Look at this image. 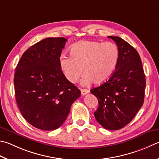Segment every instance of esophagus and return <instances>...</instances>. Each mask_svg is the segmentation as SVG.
<instances>
[{"label": "esophagus", "mask_w": 159, "mask_h": 159, "mask_svg": "<svg viewBox=\"0 0 159 159\" xmlns=\"http://www.w3.org/2000/svg\"><path fill=\"white\" fill-rule=\"evenodd\" d=\"M80 92H81V94L82 95H85L86 94H88L89 92V90L87 89H80Z\"/></svg>", "instance_id": "34e87169"}]
</instances>
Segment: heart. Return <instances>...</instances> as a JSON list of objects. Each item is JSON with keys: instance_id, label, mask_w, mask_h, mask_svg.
Instances as JSON below:
<instances>
[{"instance_id": "heart-1", "label": "heart", "mask_w": 159, "mask_h": 159, "mask_svg": "<svg viewBox=\"0 0 159 159\" xmlns=\"http://www.w3.org/2000/svg\"><path fill=\"white\" fill-rule=\"evenodd\" d=\"M70 56L62 55L59 60L60 69L69 81L76 83L84 71L83 85L92 81L101 84L113 74L119 59V48L111 42L81 41L71 46Z\"/></svg>"}]
</instances>
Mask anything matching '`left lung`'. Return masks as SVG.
Instances as JSON below:
<instances>
[{"instance_id": "obj_1", "label": "left lung", "mask_w": 159, "mask_h": 159, "mask_svg": "<svg viewBox=\"0 0 159 159\" xmlns=\"http://www.w3.org/2000/svg\"><path fill=\"white\" fill-rule=\"evenodd\" d=\"M108 37L119 48L116 68L108 80L90 92L99 102L94 113L97 122L106 129L118 130L131 122L142 107L146 80L138 51L119 37Z\"/></svg>"}]
</instances>
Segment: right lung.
Returning a JSON list of instances; mask_svg holds the SVG:
<instances>
[{
    "mask_svg": "<svg viewBox=\"0 0 159 159\" xmlns=\"http://www.w3.org/2000/svg\"><path fill=\"white\" fill-rule=\"evenodd\" d=\"M67 40L48 37L22 55L14 77L16 103L23 117L44 131L59 128L80 91L65 77L59 60Z\"/></svg>",
    "mask_w": 159,
    "mask_h": 159,
    "instance_id": "add662e5",
    "label": "right lung"
}]
</instances>
